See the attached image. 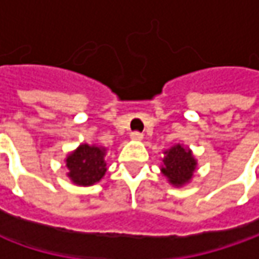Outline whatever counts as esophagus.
Segmentation results:
<instances>
[{
    "instance_id": "1",
    "label": "esophagus",
    "mask_w": 259,
    "mask_h": 259,
    "mask_svg": "<svg viewBox=\"0 0 259 259\" xmlns=\"http://www.w3.org/2000/svg\"><path fill=\"white\" fill-rule=\"evenodd\" d=\"M131 138H133L134 141H141V140H143V133L134 131V133H131Z\"/></svg>"
}]
</instances>
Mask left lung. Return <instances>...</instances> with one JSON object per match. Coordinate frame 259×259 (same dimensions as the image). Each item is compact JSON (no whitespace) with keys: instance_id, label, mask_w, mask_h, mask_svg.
<instances>
[{"instance_id":"left-lung-1","label":"left lung","mask_w":259,"mask_h":259,"mask_svg":"<svg viewBox=\"0 0 259 259\" xmlns=\"http://www.w3.org/2000/svg\"><path fill=\"white\" fill-rule=\"evenodd\" d=\"M165 158L163 160V174L168 179L170 183L180 186L187 183L196 168V161L189 150L183 148L180 144L171 147L165 151Z\"/></svg>"}]
</instances>
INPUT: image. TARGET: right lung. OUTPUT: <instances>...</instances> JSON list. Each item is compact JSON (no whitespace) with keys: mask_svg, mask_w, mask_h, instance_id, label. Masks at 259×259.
I'll list each match as a JSON object with an SVG mask.
<instances>
[{"mask_svg":"<svg viewBox=\"0 0 259 259\" xmlns=\"http://www.w3.org/2000/svg\"><path fill=\"white\" fill-rule=\"evenodd\" d=\"M104 157V148L88 144L80 145L66 160V165L70 170L69 177L73 183L82 186H91L99 182L106 171Z\"/></svg>","mask_w":259,"mask_h":259,"instance_id":"add662e5","label":"right lung"}]
</instances>
